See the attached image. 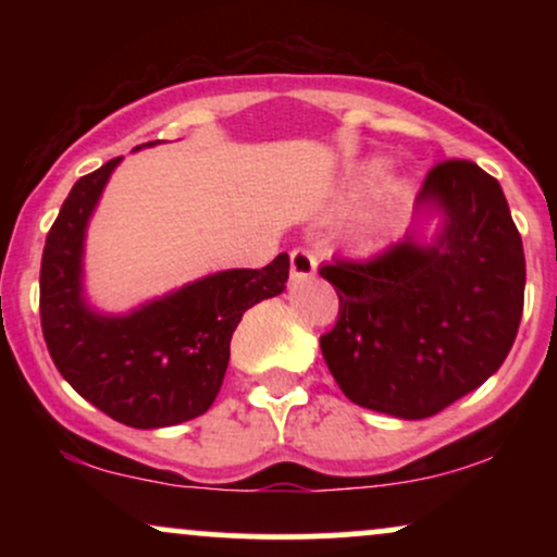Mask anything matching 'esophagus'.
I'll list each match as a JSON object with an SVG mask.
<instances>
[{
  "mask_svg": "<svg viewBox=\"0 0 557 557\" xmlns=\"http://www.w3.org/2000/svg\"><path fill=\"white\" fill-rule=\"evenodd\" d=\"M317 272V259L314 253L306 251V248H296L290 253V277L293 280H306Z\"/></svg>",
  "mask_w": 557,
  "mask_h": 557,
  "instance_id": "34e87169",
  "label": "esophagus"
}]
</instances>
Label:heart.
<instances>
[{
  "mask_svg": "<svg viewBox=\"0 0 557 557\" xmlns=\"http://www.w3.org/2000/svg\"><path fill=\"white\" fill-rule=\"evenodd\" d=\"M385 175H387V164L382 162V159H372V162L361 164V168L348 177V183H345L341 207H350V203L361 201L363 196L372 194L376 185L385 181Z\"/></svg>",
  "mask_w": 557,
  "mask_h": 557,
  "instance_id": "b5f03b06",
  "label": "heart"
}]
</instances>
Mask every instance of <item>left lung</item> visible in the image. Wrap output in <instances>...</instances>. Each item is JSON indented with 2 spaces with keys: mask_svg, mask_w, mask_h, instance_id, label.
<instances>
[{
  "mask_svg": "<svg viewBox=\"0 0 557 557\" xmlns=\"http://www.w3.org/2000/svg\"><path fill=\"white\" fill-rule=\"evenodd\" d=\"M341 317L322 356L369 411L434 417L500 369L523 311L521 235L500 183L474 162L426 175L406 235L369 264L319 267Z\"/></svg>",
  "mask_w": 557,
  "mask_h": 557,
  "instance_id": "8db88e82",
  "label": "left lung"
}]
</instances>
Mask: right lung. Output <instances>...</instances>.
<instances>
[{
  "label": "right lung",
  "instance_id": "1",
  "mask_svg": "<svg viewBox=\"0 0 557 557\" xmlns=\"http://www.w3.org/2000/svg\"><path fill=\"white\" fill-rule=\"evenodd\" d=\"M120 162L81 177L49 230L41 330L54 367L81 398L133 430H162L209 411L235 327L251 306L285 290L290 259L280 253L261 270L203 274L127 311H101L86 287V235Z\"/></svg>",
  "mask_w": 557,
  "mask_h": 557
}]
</instances>
